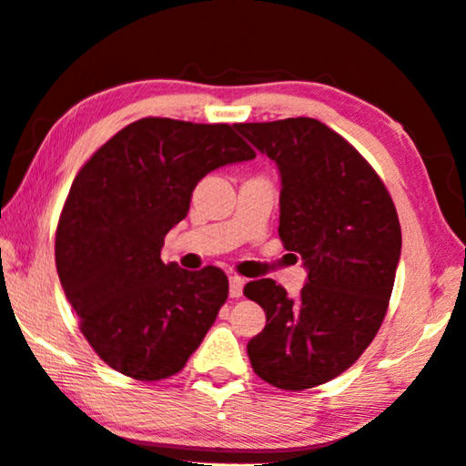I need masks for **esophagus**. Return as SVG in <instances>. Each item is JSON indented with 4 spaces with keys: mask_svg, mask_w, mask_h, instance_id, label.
<instances>
[{
    "mask_svg": "<svg viewBox=\"0 0 466 466\" xmlns=\"http://www.w3.org/2000/svg\"><path fill=\"white\" fill-rule=\"evenodd\" d=\"M244 283H247V279L240 278V275H230V298H240L242 296Z\"/></svg>",
    "mask_w": 466,
    "mask_h": 466,
    "instance_id": "esophagus-1",
    "label": "esophagus"
}]
</instances>
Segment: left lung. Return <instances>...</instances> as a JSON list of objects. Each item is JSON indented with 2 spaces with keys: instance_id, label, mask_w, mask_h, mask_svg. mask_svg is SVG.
<instances>
[{
  "instance_id": "left-lung-1",
  "label": "left lung",
  "mask_w": 466,
  "mask_h": 466,
  "mask_svg": "<svg viewBox=\"0 0 466 466\" xmlns=\"http://www.w3.org/2000/svg\"><path fill=\"white\" fill-rule=\"evenodd\" d=\"M278 164L279 238L302 257L298 298L273 279L244 286L265 329L247 351L258 378L304 390L345 372L372 343L389 309L400 224L380 177L356 147L309 116L236 125Z\"/></svg>"
}]
</instances>
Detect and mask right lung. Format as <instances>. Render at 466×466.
I'll return each instance as SVG.
<instances>
[{"instance_id": "add662e5", "label": "right lung", "mask_w": 466, "mask_h": 466, "mask_svg": "<svg viewBox=\"0 0 466 466\" xmlns=\"http://www.w3.org/2000/svg\"><path fill=\"white\" fill-rule=\"evenodd\" d=\"M236 125L147 116L110 137L63 205L55 263L100 360L144 382L185 368L228 298L218 267L162 263L164 236L187 218L197 183L255 157Z\"/></svg>"}]
</instances>
